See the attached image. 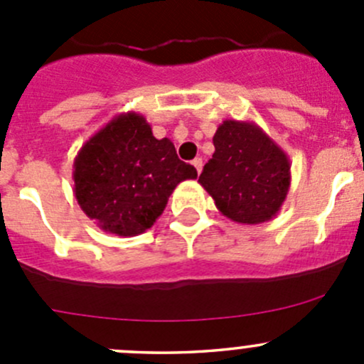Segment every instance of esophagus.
I'll use <instances>...</instances> for the list:
<instances>
[{"label":"esophagus","instance_id":"34e87169","mask_svg":"<svg viewBox=\"0 0 364 364\" xmlns=\"http://www.w3.org/2000/svg\"><path fill=\"white\" fill-rule=\"evenodd\" d=\"M192 165L196 167V171L200 174V171H203V159H196L192 161Z\"/></svg>","mask_w":364,"mask_h":364}]
</instances>
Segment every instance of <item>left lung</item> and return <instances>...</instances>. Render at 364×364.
<instances>
[{"label":"left lung","mask_w":364,"mask_h":364,"mask_svg":"<svg viewBox=\"0 0 364 364\" xmlns=\"http://www.w3.org/2000/svg\"><path fill=\"white\" fill-rule=\"evenodd\" d=\"M199 183L223 216L257 225L277 216L291 188L287 153L253 121L225 119Z\"/></svg>","instance_id":"obj_1"}]
</instances>
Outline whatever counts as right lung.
Returning a JSON list of instances; mask_svg holds the SVG:
<instances>
[{
	"mask_svg": "<svg viewBox=\"0 0 364 364\" xmlns=\"http://www.w3.org/2000/svg\"><path fill=\"white\" fill-rule=\"evenodd\" d=\"M73 196L104 232L132 237L159 220L176 186L196 179L171 139H156L134 111L114 116L73 160Z\"/></svg>",
	"mask_w": 364,
	"mask_h": 364,
	"instance_id": "1",
	"label": "right lung"
}]
</instances>
